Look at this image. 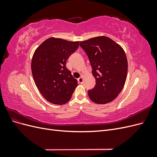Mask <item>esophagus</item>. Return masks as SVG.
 <instances>
[{
    "label": "esophagus",
    "mask_w": 157,
    "mask_h": 157,
    "mask_svg": "<svg viewBox=\"0 0 157 157\" xmlns=\"http://www.w3.org/2000/svg\"><path fill=\"white\" fill-rule=\"evenodd\" d=\"M83 78H84V75H82L81 76H80V77L79 78H78V82L79 83H80V84H82L83 82H84Z\"/></svg>",
    "instance_id": "1"
}]
</instances>
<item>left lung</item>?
Listing matches in <instances>:
<instances>
[{
	"mask_svg": "<svg viewBox=\"0 0 157 157\" xmlns=\"http://www.w3.org/2000/svg\"><path fill=\"white\" fill-rule=\"evenodd\" d=\"M80 46L88 56L96 79V86L88 92L89 98L98 104L113 101L122 91L126 80L128 61L124 50L105 36L81 41Z\"/></svg>",
	"mask_w": 157,
	"mask_h": 157,
	"instance_id": "obj_1",
	"label": "left lung"
}]
</instances>
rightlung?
I'll list each match as a JSON object with an SVG mask.
<instances>
[{
	"instance_id": "right-lung-1",
	"label": "right lung",
	"mask_w": 157,
	"mask_h": 157,
	"mask_svg": "<svg viewBox=\"0 0 157 157\" xmlns=\"http://www.w3.org/2000/svg\"><path fill=\"white\" fill-rule=\"evenodd\" d=\"M79 41H68L51 37L35 50L31 71L36 87L47 101L63 105L68 102L77 80L66 67V61L78 48Z\"/></svg>"
}]
</instances>
